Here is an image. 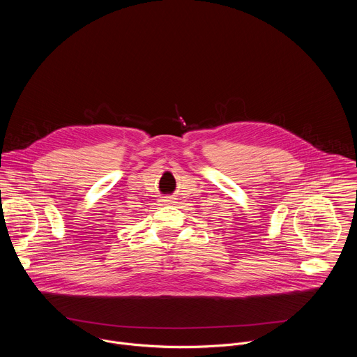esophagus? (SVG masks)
Listing matches in <instances>:
<instances>
[{"label":"esophagus","mask_w":357,"mask_h":357,"mask_svg":"<svg viewBox=\"0 0 357 357\" xmlns=\"http://www.w3.org/2000/svg\"><path fill=\"white\" fill-rule=\"evenodd\" d=\"M164 203H167V205H175L176 197L175 196H165L164 197Z\"/></svg>","instance_id":"1"}]
</instances>
